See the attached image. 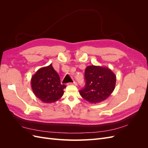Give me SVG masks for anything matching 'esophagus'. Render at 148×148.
Returning <instances> with one entry per match:
<instances>
[{
    "label": "esophagus",
    "instance_id": "1",
    "mask_svg": "<svg viewBox=\"0 0 148 148\" xmlns=\"http://www.w3.org/2000/svg\"><path fill=\"white\" fill-rule=\"evenodd\" d=\"M69 84H73V85H77V83H76L75 82H72V83H69Z\"/></svg>",
    "mask_w": 148,
    "mask_h": 148
}]
</instances>
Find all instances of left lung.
I'll return each instance as SVG.
<instances>
[{
	"mask_svg": "<svg viewBox=\"0 0 148 148\" xmlns=\"http://www.w3.org/2000/svg\"><path fill=\"white\" fill-rule=\"evenodd\" d=\"M86 84L79 91L84 99L90 103H99L106 100L114 90L116 76L106 66L90 65L85 69Z\"/></svg>",
	"mask_w": 148,
	"mask_h": 148,
	"instance_id": "left-lung-1",
	"label": "left lung"
}]
</instances>
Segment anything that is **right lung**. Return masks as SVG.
Here are the masks:
<instances>
[{
    "label": "right lung",
    "instance_id": "right-lung-1",
    "mask_svg": "<svg viewBox=\"0 0 148 148\" xmlns=\"http://www.w3.org/2000/svg\"><path fill=\"white\" fill-rule=\"evenodd\" d=\"M34 95L45 103H53L64 95L65 84L60 83L59 75L52 64L39 69L31 80Z\"/></svg>",
    "mask_w": 148,
    "mask_h": 148
}]
</instances>
